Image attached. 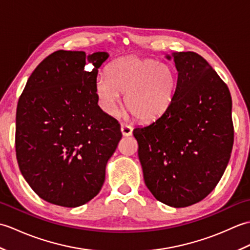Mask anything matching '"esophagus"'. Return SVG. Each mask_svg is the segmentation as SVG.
I'll return each mask as SVG.
<instances>
[{
    "mask_svg": "<svg viewBox=\"0 0 250 250\" xmlns=\"http://www.w3.org/2000/svg\"><path fill=\"white\" fill-rule=\"evenodd\" d=\"M120 130H121V133L124 136H130L132 134V131H133L132 126L125 125V124H121Z\"/></svg>",
    "mask_w": 250,
    "mask_h": 250,
    "instance_id": "esophagus-1",
    "label": "esophagus"
}]
</instances>
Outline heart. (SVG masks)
I'll use <instances>...</instances> for the list:
<instances>
[{"mask_svg": "<svg viewBox=\"0 0 250 250\" xmlns=\"http://www.w3.org/2000/svg\"><path fill=\"white\" fill-rule=\"evenodd\" d=\"M176 84V73L167 63L131 56L110 63L106 77L98 78L95 93L106 114H117L121 93H125V105L130 113L137 120L151 121L169 107Z\"/></svg>", "mask_w": 250, "mask_h": 250, "instance_id": "1", "label": "heart"}]
</instances>
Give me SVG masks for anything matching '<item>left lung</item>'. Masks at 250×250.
Segmentation results:
<instances>
[{"label": "left lung", "mask_w": 250, "mask_h": 250, "mask_svg": "<svg viewBox=\"0 0 250 250\" xmlns=\"http://www.w3.org/2000/svg\"><path fill=\"white\" fill-rule=\"evenodd\" d=\"M176 90L166 113L137 126L139 159L155 198L172 207L198 203L215 189L229 163L234 140L232 99L203 57L173 52Z\"/></svg>", "instance_id": "1"}]
</instances>
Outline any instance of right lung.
<instances>
[{
  "label": "right lung",
  "instance_id": "obj_1",
  "mask_svg": "<svg viewBox=\"0 0 250 250\" xmlns=\"http://www.w3.org/2000/svg\"><path fill=\"white\" fill-rule=\"evenodd\" d=\"M107 52L58 50L26 82L16 114V156L34 192L77 207L97 195L122 134L98 105V72Z\"/></svg>",
  "mask_w": 250,
  "mask_h": 250
}]
</instances>
